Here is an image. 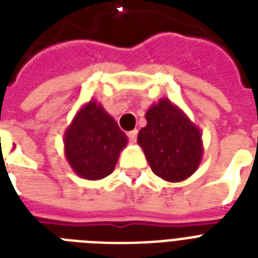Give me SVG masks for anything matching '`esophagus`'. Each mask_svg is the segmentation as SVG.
<instances>
[{"instance_id":"obj_1","label":"esophagus","mask_w":258,"mask_h":258,"mask_svg":"<svg viewBox=\"0 0 258 258\" xmlns=\"http://www.w3.org/2000/svg\"><path fill=\"white\" fill-rule=\"evenodd\" d=\"M137 138H138V130H133V131H130L128 133V139L130 142H137Z\"/></svg>"}]
</instances>
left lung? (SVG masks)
<instances>
[{
    "label": "left lung",
    "instance_id": "left-lung-1",
    "mask_svg": "<svg viewBox=\"0 0 258 258\" xmlns=\"http://www.w3.org/2000/svg\"><path fill=\"white\" fill-rule=\"evenodd\" d=\"M146 120L147 125L138 134V145L154 174L167 182L191 176L204 157L201 130L166 97L147 109Z\"/></svg>",
    "mask_w": 258,
    "mask_h": 258
}]
</instances>
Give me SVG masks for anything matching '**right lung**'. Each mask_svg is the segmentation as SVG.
<instances>
[{
  "mask_svg": "<svg viewBox=\"0 0 258 258\" xmlns=\"http://www.w3.org/2000/svg\"><path fill=\"white\" fill-rule=\"evenodd\" d=\"M128 138L96 100H89L75 115L64 133V153L80 178L99 180L113 171Z\"/></svg>",
  "mask_w": 258,
  "mask_h": 258,
  "instance_id": "add662e5",
  "label": "right lung"
}]
</instances>
